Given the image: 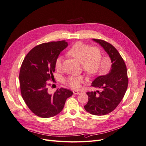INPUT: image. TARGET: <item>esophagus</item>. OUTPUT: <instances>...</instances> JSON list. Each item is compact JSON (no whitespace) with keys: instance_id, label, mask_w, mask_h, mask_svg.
I'll list each match as a JSON object with an SVG mask.
<instances>
[{"instance_id":"obj_1","label":"esophagus","mask_w":146,"mask_h":146,"mask_svg":"<svg viewBox=\"0 0 146 146\" xmlns=\"http://www.w3.org/2000/svg\"><path fill=\"white\" fill-rule=\"evenodd\" d=\"M73 94H75V95H77V94H79V92L78 91H77V90H73Z\"/></svg>"}]
</instances>
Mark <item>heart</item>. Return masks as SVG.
Here are the masks:
<instances>
[{"mask_svg": "<svg viewBox=\"0 0 146 146\" xmlns=\"http://www.w3.org/2000/svg\"><path fill=\"white\" fill-rule=\"evenodd\" d=\"M68 54L82 62L83 69L88 74L94 76L101 72V63L102 55L97 47H90L88 44L79 41L73 45ZM62 57L58 56L55 61V68L60 70L62 66ZM82 76H71L65 80L66 85L73 89H78L83 83Z\"/></svg>", "mask_w": 146, "mask_h": 146, "instance_id": "b5f03b06", "label": "heart"}]
</instances>
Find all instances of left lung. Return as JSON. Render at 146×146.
I'll return each instance as SVG.
<instances>
[{
  "label": "left lung",
  "mask_w": 146,
  "mask_h": 146,
  "mask_svg": "<svg viewBox=\"0 0 146 146\" xmlns=\"http://www.w3.org/2000/svg\"><path fill=\"white\" fill-rule=\"evenodd\" d=\"M108 53L111 60L110 72L100 76L92 82V86L101 91L88 92V102L84 106L85 110L95 115H104L115 109L123 99L128 85L127 67L117 50L110 43L94 38Z\"/></svg>",
  "instance_id": "left-lung-1"
}]
</instances>
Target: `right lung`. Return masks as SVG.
Masks as SVG:
<instances>
[{"mask_svg": "<svg viewBox=\"0 0 146 146\" xmlns=\"http://www.w3.org/2000/svg\"><path fill=\"white\" fill-rule=\"evenodd\" d=\"M65 41H52L38 45L31 50L22 63L19 84L22 97L28 108L36 116L50 118L59 113L66 99L73 92L57 89L53 95L48 93L49 81H54L55 61L67 47Z\"/></svg>", "mask_w": 146, "mask_h": 146, "instance_id": "right-lung-1", "label": "right lung"}]
</instances>
